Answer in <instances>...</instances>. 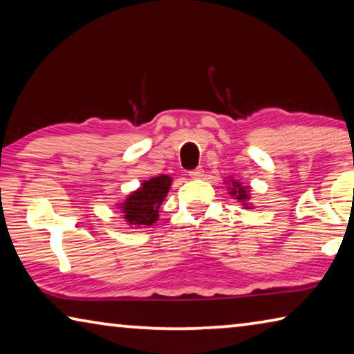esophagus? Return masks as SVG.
<instances>
[{
	"label": "esophagus",
	"instance_id": "esophagus-1",
	"mask_svg": "<svg viewBox=\"0 0 354 354\" xmlns=\"http://www.w3.org/2000/svg\"><path fill=\"white\" fill-rule=\"evenodd\" d=\"M203 173H205V170H203L201 167H198V169L190 170V171H189V176H190L192 179H200V178L203 176Z\"/></svg>",
	"mask_w": 354,
	"mask_h": 354
}]
</instances>
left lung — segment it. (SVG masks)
<instances>
[{"label":"left lung","instance_id":"left-lung-1","mask_svg":"<svg viewBox=\"0 0 354 354\" xmlns=\"http://www.w3.org/2000/svg\"><path fill=\"white\" fill-rule=\"evenodd\" d=\"M231 190H230V194L232 195V196H236V200H239L242 203L243 206H247L245 205V201H248V189L247 187H243V185L239 183V181H231V187H230Z\"/></svg>","mask_w":354,"mask_h":354}]
</instances>
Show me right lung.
<instances>
[{
	"label": "right lung",
	"mask_w": 354,
	"mask_h": 354,
	"mask_svg": "<svg viewBox=\"0 0 354 354\" xmlns=\"http://www.w3.org/2000/svg\"><path fill=\"white\" fill-rule=\"evenodd\" d=\"M171 178L160 175L142 183V187L133 192L124 203L118 205L122 217L133 226H151L159 218V207L169 194Z\"/></svg>",
	"instance_id": "add662e5"
}]
</instances>
